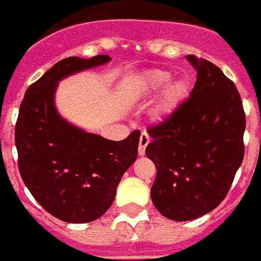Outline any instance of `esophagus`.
Listing matches in <instances>:
<instances>
[{
	"label": "esophagus",
	"instance_id": "esophagus-1",
	"mask_svg": "<svg viewBox=\"0 0 261 261\" xmlns=\"http://www.w3.org/2000/svg\"><path fill=\"white\" fill-rule=\"evenodd\" d=\"M150 142V137L149 134L143 131L141 134V138H139V147H138V152H139V155H145V151H146V147L149 145Z\"/></svg>",
	"mask_w": 261,
	"mask_h": 261
}]
</instances>
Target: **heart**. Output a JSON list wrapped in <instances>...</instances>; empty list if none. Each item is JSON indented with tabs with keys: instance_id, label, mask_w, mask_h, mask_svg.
Returning <instances> with one entry per match:
<instances>
[{
	"instance_id": "heart-1",
	"label": "heart",
	"mask_w": 261,
	"mask_h": 261,
	"mask_svg": "<svg viewBox=\"0 0 261 261\" xmlns=\"http://www.w3.org/2000/svg\"><path fill=\"white\" fill-rule=\"evenodd\" d=\"M170 79L171 73L165 69L146 72L135 84L134 95L138 97L152 96L165 88L156 110L161 116L170 115L184 101L189 91V86L185 80L174 79L170 82Z\"/></svg>"
}]
</instances>
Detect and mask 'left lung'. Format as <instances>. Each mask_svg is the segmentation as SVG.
I'll list each match as a JSON object with an SVG mask.
<instances>
[{
	"label": "left lung",
	"instance_id": "1",
	"mask_svg": "<svg viewBox=\"0 0 261 261\" xmlns=\"http://www.w3.org/2000/svg\"><path fill=\"white\" fill-rule=\"evenodd\" d=\"M186 59L197 71L194 88L147 130L146 147L156 167L152 204L174 221L198 219L219 206L244 158L245 114L236 86L211 61Z\"/></svg>",
	"mask_w": 261,
	"mask_h": 261
}]
</instances>
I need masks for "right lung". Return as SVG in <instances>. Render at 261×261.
<instances>
[{"instance_id": "1", "label": "right lung", "mask_w": 261, "mask_h": 261, "mask_svg": "<svg viewBox=\"0 0 261 261\" xmlns=\"http://www.w3.org/2000/svg\"><path fill=\"white\" fill-rule=\"evenodd\" d=\"M110 60L109 55L63 59L29 86L21 101L14 131L21 178L61 221L91 222L105 215L122 175L137 160L139 130L123 141H110L71 124L55 107L61 79Z\"/></svg>"}]
</instances>
